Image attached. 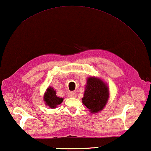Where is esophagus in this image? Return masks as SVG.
<instances>
[{
	"label": "esophagus",
	"instance_id": "1",
	"mask_svg": "<svg viewBox=\"0 0 151 151\" xmlns=\"http://www.w3.org/2000/svg\"><path fill=\"white\" fill-rule=\"evenodd\" d=\"M68 96L69 97H75L76 96V94L75 93V92H73V91H70L68 93Z\"/></svg>",
	"mask_w": 151,
	"mask_h": 151
}]
</instances>
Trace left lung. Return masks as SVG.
<instances>
[{"label":"left lung","instance_id":"obj_1","mask_svg":"<svg viewBox=\"0 0 151 151\" xmlns=\"http://www.w3.org/2000/svg\"><path fill=\"white\" fill-rule=\"evenodd\" d=\"M108 98L109 90L106 83L95 76H90L87 79L82 103L91 113H98L103 110Z\"/></svg>","mask_w":151,"mask_h":151}]
</instances>
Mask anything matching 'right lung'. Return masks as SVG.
I'll list each match as a JSON object with an SVG mask.
<instances>
[{"label": "right lung", "instance_id": "obj_1", "mask_svg": "<svg viewBox=\"0 0 151 151\" xmlns=\"http://www.w3.org/2000/svg\"><path fill=\"white\" fill-rule=\"evenodd\" d=\"M43 100L45 104L51 108H56L58 105L60 104L63 101V98L57 97L56 92L52 87L47 88L44 94Z\"/></svg>", "mask_w": 151, "mask_h": 151}]
</instances>
